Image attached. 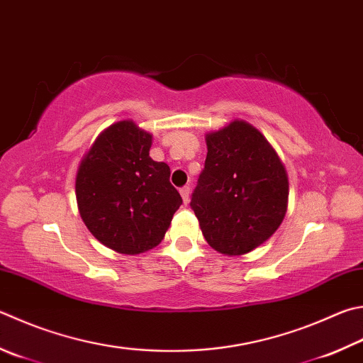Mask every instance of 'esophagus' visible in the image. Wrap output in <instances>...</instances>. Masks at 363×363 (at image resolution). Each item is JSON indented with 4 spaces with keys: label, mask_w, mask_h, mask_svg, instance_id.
<instances>
[{
    "label": "esophagus",
    "mask_w": 363,
    "mask_h": 363,
    "mask_svg": "<svg viewBox=\"0 0 363 363\" xmlns=\"http://www.w3.org/2000/svg\"><path fill=\"white\" fill-rule=\"evenodd\" d=\"M179 192H181L184 204H187L190 201V187L189 186H184V187L179 189Z\"/></svg>",
    "instance_id": "1"
}]
</instances>
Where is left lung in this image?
Returning <instances> with one entry per match:
<instances>
[{
	"label": "left lung",
	"mask_w": 363,
	"mask_h": 363,
	"mask_svg": "<svg viewBox=\"0 0 363 363\" xmlns=\"http://www.w3.org/2000/svg\"><path fill=\"white\" fill-rule=\"evenodd\" d=\"M206 146L190 206L211 247L245 255L272 238L284 220L287 171L267 138L240 118L206 133Z\"/></svg>",
	"instance_id": "obj_1"
}]
</instances>
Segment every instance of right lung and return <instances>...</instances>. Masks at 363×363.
<instances>
[{
  "label": "right lung",
  "instance_id": "obj_1",
  "mask_svg": "<svg viewBox=\"0 0 363 363\" xmlns=\"http://www.w3.org/2000/svg\"><path fill=\"white\" fill-rule=\"evenodd\" d=\"M152 135L133 121L103 130L79 164L76 200L85 227L118 254L159 246L182 199L169 167L149 157Z\"/></svg>",
  "mask_w": 363,
  "mask_h": 363
}]
</instances>
